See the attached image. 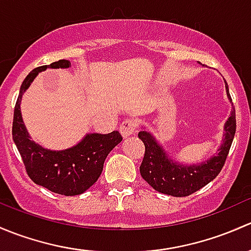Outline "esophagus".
<instances>
[{"label":"esophagus","mask_w":251,"mask_h":251,"mask_svg":"<svg viewBox=\"0 0 251 251\" xmlns=\"http://www.w3.org/2000/svg\"><path fill=\"white\" fill-rule=\"evenodd\" d=\"M136 121L135 120H126L123 121L122 125L120 126V131L123 138H128L129 135L135 133L136 129Z\"/></svg>","instance_id":"1"}]
</instances>
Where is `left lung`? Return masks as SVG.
<instances>
[{"label":"left lung","instance_id":"1","mask_svg":"<svg viewBox=\"0 0 251 251\" xmlns=\"http://www.w3.org/2000/svg\"><path fill=\"white\" fill-rule=\"evenodd\" d=\"M225 87H226L227 98L232 102L227 83L225 84ZM234 134H236V110L233 107L231 116L225 123L224 143L218 150V153L200 164L183 165L173 161L150 131H140L139 139H141L145 145L144 159L140 165L141 176L154 190L164 195L174 196V197H186L192 195L193 192L213 181L221 172L231 149Z\"/></svg>","mask_w":251,"mask_h":251}]
</instances>
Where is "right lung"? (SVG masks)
Masks as SVG:
<instances>
[{
	"label": "right lung",
	"instance_id": "obj_1",
	"mask_svg": "<svg viewBox=\"0 0 251 251\" xmlns=\"http://www.w3.org/2000/svg\"><path fill=\"white\" fill-rule=\"evenodd\" d=\"M70 66L69 60L61 59L50 65L38 66L25 77L15 102L12 135L27 175L33 182L58 195L77 196L97 182L107 154L122 141V135L117 130L108 134H87L82 141L70 149L51 151L31 140L20 112L23 94L38 72L48 68L68 69Z\"/></svg>",
	"mask_w": 251,
	"mask_h": 251
}]
</instances>
